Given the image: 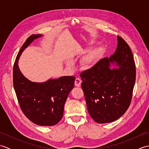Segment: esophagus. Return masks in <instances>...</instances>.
Here are the masks:
<instances>
[{"instance_id": "1", "label": "esophagus", "mask_w": 149, "mask_h": 149, "mask_svg": "<svg viewBox=\"0 0 149 149\" xmlns=\"http://www.w3.org/2000/svg\"><path fill=\"white\" fill-rule=\"evenodd\" d=\"M81 83H82V81L81 79L79 77H77L75 80V86H80Z\"/></svg>"}]
</instances>
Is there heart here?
Returning <instances> with one entry per match:
<instances>
[{"label":"heart","mask_w":149,"mask_h":149,"mask_svg":"<svg viewBox=\"0 0 149 149\" xmlns=\"http://www.w3.org/2000/svg\"><path fill=\"white\" fill-rule=\"evenodd\" d=\"M100 50V48H98L91 50V51L88 53L87 55L84 57L83 63L86 65H91L93 64L95 61H96L97 58H98V56H99ZM70 65H71L72 63H70Z\"/></svg>","instance_id":"heart-1"}]
</instances>
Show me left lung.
<instances>
[{
	"instance_id": "1",
	"label": "left lung",
	"mask_w": 149,
	"mask_h": 149,
	"mask_svg": "<svg viewBox=\"0 0 149 149\" xmlns=\"http://www.w3.org/2000/svg\"><path fill=\"white\" fill-rule=\"evenodd\" d=\"M111 64L117 67L111 69ZM88 112L99 123L115 121L127 110L136 81V66L130 47L118 36L115 53L81 73Z\"/></svg>"
}]
</instances>
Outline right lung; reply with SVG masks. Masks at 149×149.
Returning <instances> with one entry per match:
<instances>
[{
  "mask_svg": "<svg viewBox=\"0 0 149 149\" xmlns=\"http://www.w3.org/2000/svg\"><path fill=\"white\" fill-rule=\"evenodd\" d=\"M42 34H32L18 52L13 65V86L20 107L27 118L42 126L58 123L63 115L65 101L74 86V76H63L44 83H33L25 77L18 63L24 49Z\"/></svg>",
  "mask_w": 149,
  "mask_h": 149,
  "instance_id": "add662e5",
  "label": "right lung"
}]
</instances>
